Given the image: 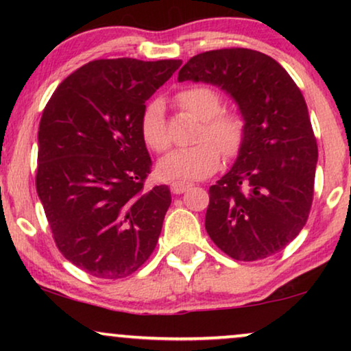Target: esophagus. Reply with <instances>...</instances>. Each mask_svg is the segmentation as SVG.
<instances>
[{"label":"esophagus","instance_id":"1","mask_svg":"<svg viewBox=\"0 0 351 351\" xmlns=\"http://www.w3.org/2000/svg\"><path fill=\"white\" fill-rule=\"evenodd\" d=\"M191 185H193L191 182L176 180V182H172V184H171V191H172V193H176V195H180V193H184L185 190H189Z\"/></svg>","mask_w":351,"mask_h":351}]
</instances>
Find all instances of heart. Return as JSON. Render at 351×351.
<instances>
[{"mask_svg":"<svg viewBox=\"0 0 351 351\" xmlns=\"http://www.w3.org/2000/svg\"><path fill=\"white\" fill-rule=\"evenodd\" d=\"M182 110L201 119L195 145L179 148L162 158L158 171L166 179H203L219 169L222 152L234 158L241 152L247 136V121L238 110H223V97L209 86H190L177 93ZM141 132L153 152L162 153L171 147L166 110L161 99H153L142 113Z\"/></svg>","mask_w":351,"mask_h":351,"instance_id":"obj_1","label":"heart"}]
</instances>
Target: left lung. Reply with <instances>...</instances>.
Here are the masks:
<instances>
[{
    "instance_id": "1",
    "label": "left lung",
    "mask_w": 351,
    "mask_h": 351,
    "mask_svg": "<svg viewBox=\"0 0 351 351\" xmlns=\"http://www.w3.org/2000/svg\"><path fill=\"white\" fill-rule=\"evenodd\" d=\"M179 81L227 90L247 121L233 167L209 189L206 232L234 261L254 262L282 251L308 219L318 161L300 89L275 59L244 47L191 57Z\"/></svg>"
}]
</instances>
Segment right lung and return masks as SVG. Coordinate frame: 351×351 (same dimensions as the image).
<instances>
[{"label":"right lung","mask_w":351,"mask_h":351,"mask_svg":"<svg viewBox=\"0 0 351 351\" xmlns=\"http://www.w3.org/2000/svg\"><path fill=\"white\" fill-rule=\"evenodd\" d=\"M180 65L93 60L62 81L43 110L38 196L62 256L95 278L132 275L155 251L171 191L145 189L152 160L141 119Z\"/></svg>","instance_id":"1"}]
</instances>
